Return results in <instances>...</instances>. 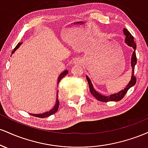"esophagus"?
<instances>
[{
	"label": "esophagus",
	"mask_w": 148,
	"mask_h": 148,
	"mask_svg": "<svg viewBox=\"0 0 148 148\" xmlns=\"http://www.w3.org/2000/svg\"><path fill=\"white\" fill-rule=\"evenodd\" d=\"M74 63H76V64L81 63V60L80 58H76V59H75V60H74Z\"/></svg>",
	"instance_id": "obj_1"
}]
</instances>
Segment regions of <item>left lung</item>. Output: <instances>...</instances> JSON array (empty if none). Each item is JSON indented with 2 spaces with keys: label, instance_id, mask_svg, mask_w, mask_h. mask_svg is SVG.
Here are the masks:
<instances>
[{
  "label": "left lung",
  "instance_id": "1",
  "mask_svg": "<svg viewBox=\"0 0 148 148\" xmlns=\"http://www.w3.org/2000/svg\"><path fill=\"white\" fill-rule=\"evenodd\" d=\"M124 34H125V42L127 44V45L130 46V47H132V48L134 49V52L132 53V61H131V64H132V78H131V80L129 83L128 85L126 86V88H125V89L123 90L118 92L115 93V94L111 95L108 96H104L102 95L99 94V92H97L95 88H93L92 84L91 81L90 80L89 77L88 76H86V79H87L88 85H89L90 88V91L91 94L92 95L95 97L97 99L99 100V101H103V102H108V101H120L123 98L125 97V95H126L127 92L128 91V90L130 89V88H132V86H134V85L136 83V79L134 76V67H135L136 64L137 60H136V45L135 42L134 40V37L131 35V33L128 31V30L126 29V28H124L123 29Z\"/></svg>",
  "mask_w": 148,
  "mask_h": 148
}]
</instances>
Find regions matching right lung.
Segmentation results:
<instances>
[{"instance_id":"1","label":"right lung","mask_w":148,"mask_h":148,"mask_svg":"<svg viewBox=\"0 0 148 148\" xmlns=\"http://www.w3.org/2000/svg\"><path fill=\"white\" fill-rule=\"evenodd\" d=\"M21 44H22L21 42H19V43H18V45L16 46V47H15V48L14 49V50H13L12 52V54L14 53L15 51H16V49H17L18 47H19L20 46H21ZM67 73H68V71H67V70H64L62 73H61V74H60V76H59L58 79V84H59V82H60V80L62 79L64 76L67 75ZM56 96H57L56 103L55 106H54V107L52 108L51 110H50V111H49L45 112V113H42V114H33V113H30V114L31 115H33V116H35V117H37V118H47V117L50 116V115H51L53 114H54V113H56V112L58 111V109L59 103H59V100H58V91H57Z\"/></svg>"}]
</instances>
